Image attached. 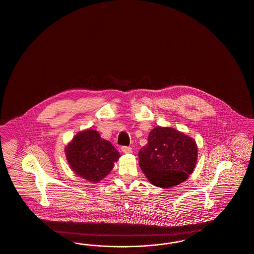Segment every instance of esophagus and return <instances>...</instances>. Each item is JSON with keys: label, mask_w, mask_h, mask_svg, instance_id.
Segmentation results:
<instances>
[{"label": "esophagus", "mask_w": 254, "mask_h": 254, "mask_svg": "<svg viewBox=\"0 0 254 254\" xmlns=\"http://www.w3.org/2000/svg\"><path fill=\"white\" fill-rule=\"evenodd\" d=\"M121 149L122 151H123L124 153H131V151H132V148H131V147H129V146H126V145L122 146Z\"/></svg>", "instance_id": "1"}]
</instances>
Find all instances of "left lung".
Segmentation results:
<instances>
[{"instance_id": "obj_1", "label": "left lung", "mask_w": 254, "mask_h": 254, "mask_svg": "<svg viewBox=\"0 0 254 254\" xmlns=\"http://www.w3.org/2000/svg\"><path fill=\"white\" fill-rule=\"evenodd\" d=\"M193 139L172 127H154L139 151V165L152 185L168 189L181 184L197 163Z\"/></svg>"}]
</instances>
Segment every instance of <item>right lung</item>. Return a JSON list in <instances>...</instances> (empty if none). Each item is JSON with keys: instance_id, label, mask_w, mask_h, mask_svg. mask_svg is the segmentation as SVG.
<instances>
[{"instance_id": "add662e5", "label": "right lung", "mask_w": 254, "mask_h": 254, "mask_svg": "<svg viewBox=\"0 0 254 254\" xmlns=\"http://www.w3.org/2000/svg\"><path fill=\"white\" fill-rule=\"evenodd\" d=\"M67 162L73 171L87 181H101L120 158L111 143L93 129L80 131L65 147Z\"/></svg>"}]
</instances>
